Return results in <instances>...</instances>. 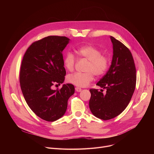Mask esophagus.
<instances>
[{
	"mask_svg": "<svg viewBox=\"0 0 154 154\" xmlns=\"http://www.w3.org/2000/svg\"><path fill=\"white\" fill-rule=\"evenodd\" d=\"M75 91H77V92H81V91H82V89H81V88H80V87H75Z\"/></svg>",
	"mask_w": 154,
	"mask_h": 154,
	"instance_id": "obj_1",
	"label": "esophagus"
}]
</instances>
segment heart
<instances>
[{
	"label": "heart",
	"mask_w": 154,
	"mask_h": 154,
	"mask_svg": "<svg viewBox=\"0 0 154 154\" xmlns=\"http://www.w3.org/2000/svg\"><path fill=\"white\" fill-rule=\"evenodd\" d=\"M76 52L81 58L88 60L86 67L87 72H75L67 75L68 82L77 87H84L89 84L94 80V74L97 77L103 75L107 71L110 60L106 55H101L100 51L95 47L85 45L79 47ZM75 57L70 52H67L63 57V66L68 71L72 72L75 65Z\"/></svg>",
	"instance_id": "obj_1"
}]
</instances>
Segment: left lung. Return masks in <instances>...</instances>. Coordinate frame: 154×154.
<instances>
[{"instance_id": "obj_1", "label": "left lung", "mask_w": 154, "mask_h": 154, "mask_svg": "<svg viewBox=\"0 0 154 154\" xmlns=\"http://www.w3.org/2000/svg\"><path fill=\"white\" fill-rule=\"evenodd\" d=\"M113 45L111 66L97 84L106 94L91 88L89 108L94 116L103 120L120 114L127 107L135 91L136 69L132 55L122 42L110 36Z\"/></svg>"}]
</instances>
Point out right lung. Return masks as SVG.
<instances>
[{
	"label": "right lung",
	"instance_id": "add662e5",
	"mask_svg": "<svg viewBox=\"0 0 154 154\" xmlns=\"http://www.w3.org/2000/svg\"><path fill=\"white\" fill-rule=\"evenodd\" d=\"M70 39L51 35L32 43L22 61L19 80L27 105L42 119L54 122L66 112L67 102L74 94V86L63 84L60 89L53 90L54 84L64 81L62 51Z\"/></svg>",
	"mask_w": 154,
	"mask_h": 154
}]
</instances>
